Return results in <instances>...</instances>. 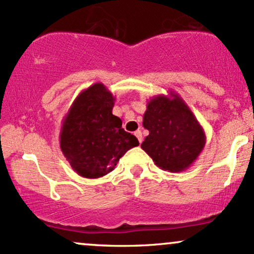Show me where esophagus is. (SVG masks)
Instances as JSON below:
<instances>
[{"label":"esophagus","instance_id":"34e87169","mask_svg":"<svg viewBox=\"0 0 254 254\" xmlns=\"http://www.w3.org/2000/svg\"><path fill=\"white\" fill-rule=\"evenodd\" d=\"M135 136L137 137V139H138L139 143H142V141H143V137H142V132H141V130H137V131H135Z\"/></svg>","mask_w":254,"mask_h":254}]
</instances>
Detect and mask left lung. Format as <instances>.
<instances>
[{
    "instance_id": "8db88e82",
    "label": "left lung",
    "mask_w": 254,
    "mask_h": 254,
    "mask_svg": "<svg viewBox=\"0 0 254 254\" xmlns=\"http://www.w3.org/2000/svg\"><path fill=\"white\" fill-rule=\"evenodd\" d=\"M143 127L149 135L141 147L161 170H188L202 153L205 132L190 107L179 94H160L150 99L143 115Z\"/></svg>"
}]
</instances>
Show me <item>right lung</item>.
<instances>
[{
  "mask_svg": "<svg viewBox=\"0 0 254 254\" xmlns=\"http://www.w3.org/2000/svg\"><path fill=\"white\" fill-rule=\"evenodd\" d=\"M115 100L103 83H94L77 95L64 116L61 150L78 176H106L127 150L139 144L112 113Z\"/></svg>",
  "mask_w": 254,
  "mask_h": 254,
  "instance_id": "1",
  "label": "right lung"
}]
</instances>
